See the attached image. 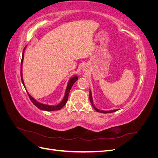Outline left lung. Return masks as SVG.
Masks as SVG:
<instances>
[{"instance_id":"1","label":"left lung","mask_w":158,"mask_h":158,"mask_svg":"<svg viewBox=\"0 0 158 158\" xmlns=\"http://www.w3.org/2000/svg\"><path fill=\"white\" fill-rule=\"evenodd\" d=\"M89 100H90V102L92 105V107L94 108V109L95 111L99 112V113H113V112H115L117 111H118V109H113V110H109V111H103V110H100L98 109L96 107L94 106V102H93V98H92V92H91V90H89Z\"/></svg>"}]
</instances>
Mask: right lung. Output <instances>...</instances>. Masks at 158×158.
I'll use <instances>...</instances> for the list:
<instances>
[{
  "mask_svg": "<svg viewBox=\"0 0 158 158\" xmlns=\"http://www.w3.org/2000/svg\"><path fill=\"white\" fill-rule=\"evenodd\" d=\"M25 49H26V47H25L24 49H23V51L22 57V61H21V79H22V84L23 85V86H24V88L26 89L24 82H23V76H22V64H23V56H24ZM77 80H78V76H74L73 77H72L69 80V82H68V84H67V87H66V91H65V94H64V96L63 98V99L62 100V101L58 105H56V106H49V105H46V104L40 103L39 102H37V100H35L34 98H33L31 96V95L28 92H27V94H28V95H29V98H30V100L31 101V102L33 104H34L37 108H39L40 110H44V111H57V110L61 109L62 108H63L65 106V104L66 103V102H67V101H68V98H69V93H70V89H71L72 87H73V84L75 83V82Z\"/></svg>",
  "mask_w": 158,
  "mask_h": 158,
  "instance_id": "add662e5",
  "label": "right lung"
}]
</instances>
